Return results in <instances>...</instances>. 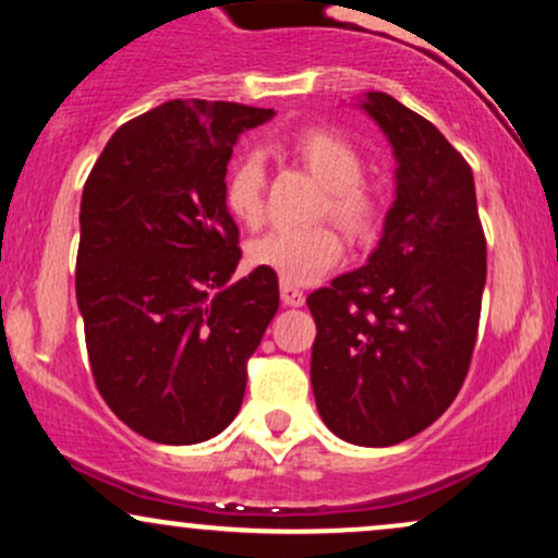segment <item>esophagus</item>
Listing matches in <instances>:
<instances>
[{"mask_svg": "<svg viewBox=\"0 0 558 558\" xmlns=\"http://www.w3.org/2000/svg\"><path fill=\"white\" fill-rule=\"evenodd\" d=\"M280 299H283V304L288 306H301L304 304V291L283 280V283H280Z\"/></svg>", "mask_w": 558, "mask_h": 558, "instance_id": "obj_1", "label": "esophagus"}]
</instances>
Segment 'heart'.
<instances>
[{
  "mask_svg": "<svg viewBox=\"0 0 558 558\" xmlns=\"http://www.w3.org/2000/svg\"><path fill=\"white\" fill-rule=\"evenodd\" d=\"M293 151L301 162L328 185L325 213L354 235H367L375 228L380 198L364 175V159L343 136L328 128H306L293 138ZM267 168L257 151L243 155L226 178V207L235 220L257 226L265 215ZM343 243L328 226L275 228L248 243V262L270 270L291 286L315 283L341 259Z\"/></svg>",
  "mask_w": 558,
  "mask_h": 558,
  "instance_id": "b5f03b06",
  "label": "heart"
}]
</instances>
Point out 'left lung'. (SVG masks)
<instances>
[{
    "mask_svg": "<svg viewBox=\"0 0 558 558\" xmlns=\"http://www.w3.org/2000/svg\"><path fill=\"white\" fill-rule=\"evenodd\" d=\"M360 107L386 133L396 198L367 265L306 299L317 323V412L354 446H396L451 407L470 369L485 235L466 159L430 120L383 92Z\"/></svg>",
    "mask_w": 558,
    "mask_h": 558,
    "instance_id": "8db88e82",
    "label": "left lung"
}]
</instances>
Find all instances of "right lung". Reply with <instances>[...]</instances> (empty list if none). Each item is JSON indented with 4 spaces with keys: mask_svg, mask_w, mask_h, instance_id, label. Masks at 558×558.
Listing matches in <instances>:
<instances>
[{
    "mask_svg": "<svg viewBox=\"0 0 558 558\" xmlns=\"http://www.w3.org/2000/svg\"><path fill=\"white\" fill-rule=\"evenodd\" d=\"M172 99L114 131L81 198L75 299L94 383L155 444L215 438L239 414L246 362L278 312V275L241 259L226 207L235 138L272 118Z\"/></svg>",
    "mask_w": 558,
    "mask_h": 558,
    "instance_id": "1",
    "label": "right lung"
}]
</instances>
